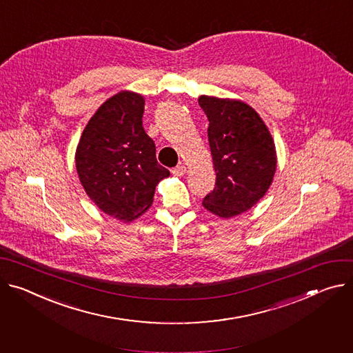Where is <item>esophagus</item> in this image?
Masks as SVG:
<instances>
[{"mask_svg": "<svg viewBox=\"0 0 353 353\" xmlns=\"http://www.w3.org/2000/svg\"><path fill=\"white\" fill-rule=\"evenodd\" d=\"M172 173H173V176H176V177H181V176H184V174L187 173V168H185L184 165H179L177 168H174V169L172 170Z\"/></svg>", "mask_w": 353, "mask_h": 353, "instance_id": "34e87169", "label": "esophagus"}]
</instances>
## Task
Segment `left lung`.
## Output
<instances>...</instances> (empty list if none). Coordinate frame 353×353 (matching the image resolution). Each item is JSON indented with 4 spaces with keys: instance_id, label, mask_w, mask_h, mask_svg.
<instances>
[{
    "instance_id": "obj_1",
    "label": "left lung",
    "mask_w": 353,
    "mask_h": 353,
    "mask_svg": "<svg viewBox=\"0 0 353 353\" xmlns=\"http://www.w3.org/2000/svg\"><path fill=\"white\" fill-rule=\"evenodd\" d=\"M208 142L216 180L203 205L219 218L246 212L266 194L277 166L269 128L250 105L241 100L201 95Z\"/></svg>"
}]
</instances>
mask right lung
Segmentation results:
<instances>
[{"mask_svg": "<svg viewBox=\"0 0 353 353\" xmlns=\"http://www.w3.org/2000/svg\"><path fill=\"white\" fill-rule=\"evenodd\" d=\"M145 99L119 91L85 125L76 169L85 194L103 212L123 222L145 214L160 180L170 172L156 160L154 142L142 126Z\"/></svg>", "mask_w": 353, "mask_h": 353, "instance_id": "right-lung-1", "label": "right lung"}]
</instances>
